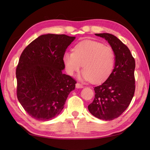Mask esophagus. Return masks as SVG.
Returning a JSON list of instances; mask_svg holds the SVG:
<instances>
[{
    "instance_id": "esophagus-1",
    "label": "esophagus",
    "mask_w": 150,
    "mask_h": 150,
    "mask_svg": "<svg viewBox=\"0 0 150 150\" xmlns=\"http://www.w3.org/2000/svg\"><path fill=\"white\" fill-rule=\"evenodd\" d=\"M76 88H83V85L80 84V83H76Z\"/></svg>"
}]
</instances>
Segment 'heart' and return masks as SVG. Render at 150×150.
Returning <instances> with one entry per match:
<instances>
[{
  "mask_svg": "<svg viewBox=\"0 0 150 150\" xmlns=\"http://www.w3.org/2000/svg\"><path fill=\"white\" fill-rule=\"evenodd\" d=\"M65 70L74 75L83 64L80 77L93 83L103 82L108 77L115 64V53L109 45L93 40H84L75 45L73 52L66 51L62 57Z\"/></svg>",
  "mask_w": 150,
  "mask_h": 150,
  "instance_id": "1",
  "label": "heart"
}]
</instances>
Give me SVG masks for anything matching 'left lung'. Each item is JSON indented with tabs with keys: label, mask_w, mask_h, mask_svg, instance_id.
Masks as SVG:
<instances>
[{
	"label": "left lung",
	"mask_w": 150,
	"mask_h": 150,
	"mask_svg": "<svg viewBox=\"0 0 150 150\" xmlns=\"http://www.w3.org/2000/svg\"><path fill=\"white\" fill-rule=\"evenodd\" d=\"M95 35L108 41L115 53V64L107 79L94 88L95 98L88 109L96 118L112 120L123 113L134 96L135 60L128 47L115 35L108 33Z\"/></svg>",
	"instance_id": "left-lung-1"
}]
</instances>
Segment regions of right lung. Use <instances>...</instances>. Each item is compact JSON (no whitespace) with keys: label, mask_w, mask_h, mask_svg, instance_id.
<instances>
[{"label":"right lung","mask_w":150,"mask_h":150,"mask_svg":"<svg viewBox=\"0 0 150 150\" xmlns=\"http://www.w3.org/2000/svg\"><path fill=\"white\" fill-rule=\"evenodd\" d=\"M75 37L44 34L22 52L16 67L17 97L27 113L38 120L56 117L77 82L63 74L62 57Z\"/></svg>","instance_id":"right-lung-1"}]
</instances>
